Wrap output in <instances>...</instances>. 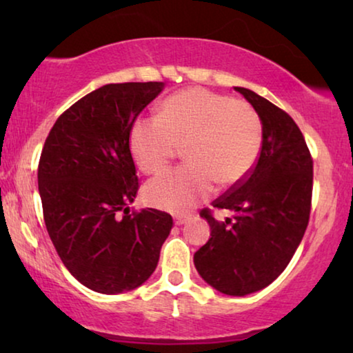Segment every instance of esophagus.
I'll use <instances>...</instances> for the list:
<instances>
[{"mask_svg": "<svg viewBox=\"0 0 353 353\" xmlns=\"http://www.w3.org/2000/svg\"><path fill=\"white\" fill-rule=\"evenodd\" d=\"M190 220H191V215H178V216H175V225L181 226V225L188 223Z\"/></svg>", "mask_w": 353, "mask_h": 353, "instance_id": "obj_1", "label": "esophagus"}]
</instances>
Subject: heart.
<instances>
[{"label": "heart", "instance_id": "1", "mask_svg": "<svg viewBox=\"0 0 353 353\" xmlns=\"http://www.w3.org/2000/svg\"><path fill=\"white\" fill-rule=\"evenodd\" d=\"M263 143V123L245 101L188 88L163 99L157 117L134 120L130 149L139 170H165L183 148L186 165L154 178L144 188L148 204L175 212L191 210L214 192L248 180Z\"/></svg>", "mask_w": 353, "mask_h": 353}]
</instances>
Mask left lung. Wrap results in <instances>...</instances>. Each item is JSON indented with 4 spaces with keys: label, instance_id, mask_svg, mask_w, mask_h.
<instances>
[{
    "label": "left lung",
    "instance_id": "left-lung-1",
    "mask_svg": "<svg viewBox=\"0 0 353 353\" xmlns=\"http://www.w3.org/2000/svg\"><path fill=\"white\" fill-rule=\"evenodd\" d=\"M234 90L262 119V152L248 180L212 202L236 212L234 220L201 210L212 238L194 254V265L216 291L245 296L273 283L301 244L310 219L313 159L291 115L254 91Z\"/></svg>",
    "mask_w": 353,
    "mask_h": 353
}]
</instances>
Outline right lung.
Segmentation results:
<instances>
[{
  "label": "right lung",
  "mask_w": 353,
  "mask_h": 353,
  "mask_svg": "<svg viewBox=\"0 0 353 353\" xmlns=\"http://www.w3.org/2000/svg\"><path fill=\"white\" fill-rule=\"evenodd\" d=\"M162 88L101 86L59 115L43 146L38 191L48 234L72 276L96 292L141 286L173 226L167 212H130L139 190L130 132Z\"/></svg>",
  "instance_id": "obj_1"
}]
</instances>
